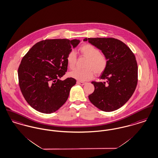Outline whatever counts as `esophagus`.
I'll return each instance as SVG.
<instances>
[{"mask_svg": "<svg viewBox=\"0 0 158 158\" xmlns=\"http://www.w3.org/2000/svg\"><path fill=\"white\" fill-rule=\"evenodd\" d=\"M77 85H85L86 84V83L85 82H83V81H77Z\"/></svg>", "mask_w": 158, "mask_h": 158, "instance_id": "1", "label": "esophagus"}]
</instances>
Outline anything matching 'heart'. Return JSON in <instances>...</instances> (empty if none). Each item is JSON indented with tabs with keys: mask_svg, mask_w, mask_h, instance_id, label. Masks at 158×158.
<instances>
[{
	"mask_svg": "<svg viewBox=\"0 0 158 158\" xmlns=\"http://www.w3.org/2000/svg\"><path fill=\"white\" fill-rule=\"evenodd\" d=\"M79 51L84 57L87 58L85 64L86 69H74L69 73L71 77L80 81H85L92 79L94 72L96 75H100L105 71L107 66V58L104 54L101 53L97 48L91 44L86 43L80 47ZM66 62L69 69H72L75 68L77 56L73 51L68 54Z\"/></svg>",
	"mask_w": 158,
	"mask_h": 158,
	"instance_id": "1",
	"label": "heart"
}]
</instances>
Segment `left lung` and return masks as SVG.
I'll list each match as a JSON object with an SVG mask.
<instances>
[{
	"label": "left lung",
	"instance_id": "left-lung-1",
	"mask_svg": "<svg viewBox=\"0 0 158 158\" xmlns=\"http://www.w3.org/2000/svg\"><path fill=\"white\" fill-rule=\"evenodd\" d=\"M107 58V66L101 75L103 82L92 81L94 92L90 101L104 112H112L125 104L138 83V65L134 54L123 42L114 38H86Z\"/></svg>",
	"mask_w": 158,
	"mask_h": 158
}]
</instances>
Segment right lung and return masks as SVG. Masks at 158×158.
Returning <instances> with one entry per match:
<instances>
[{
	"label": "right lung",
	"mask_w": 158,
	"mask_h": 158,
	"mask_svg": "<svg viewBox=\"0 0 158 158\" xmlns=\"http://www.w3.org/2000/svg\"><path fill=\"white\" fill-rule=\"evenodd\" d=\"M80 42L77 39L42 40L35 44L23 57L18 69L19 86L33 109L51 114L67 101L76 80L60 78L68 69V54Z\"/></svg>",
	"instance_id": "add662e5"
}]
</instances>
